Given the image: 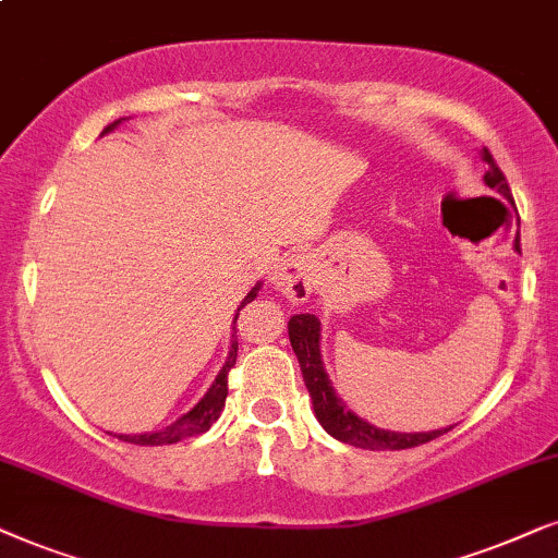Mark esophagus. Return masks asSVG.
<instances>
[{
  "mask_svg": "<svg viewBox=\"0 0 558 558\" xmlns=\"http://www.w3.org/2000/svg\"><path fill=\"white\" fill-rule=\"evenodd\" d=\"M314 259H311L306 252H299V255L283 259L272 275V288L291 303H306L311 299V293H314Z\"/></svg>",
  "mask_w": 558,
  "mask_h": 558,
  "instance_id": "1",
  "label": "esophagus"
}]
</instances>
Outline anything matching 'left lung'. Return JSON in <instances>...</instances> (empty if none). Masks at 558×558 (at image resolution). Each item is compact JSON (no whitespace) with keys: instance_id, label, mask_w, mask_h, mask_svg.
<instances>
[{"instance_id":"left-lung-1","label":"left lung","mask_w":558,"mask_h":558,"mask_svg":"<svg viewBox=\"0 0 558 558\" xmlns=\"http://www.w3.org/2000/svg\"><path fill=\"white\" fill-rule=\"evenodd\" d=\"M482 160L487 162L489 170L485 173V183L489 189L500 193L512 204L510 185L505 181L502 170L497 168L493 155L487 147H482ZM512 250L521 252V234H515ZM288 337H291V347L295 356H299V365L303 373V383H306L311 403H314V413L318 423H322L326 434H331L337 441L352 444L356 449H369V451H385V449H411L418 444L439 439L441 434H447L451 428L439 430H423V434H400V430L377 428L373 423L360 418L354 411H349L344 400L337 396L333 385L324 369L322 360V322L314 314H295L288 322Z\"/></svg>"}]
</instances>
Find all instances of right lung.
<instances>
[{"mask_svg":"<svg viewBox=\"0 0 558 558\" xmlns=\"http://www.w3.org/2000/svg\"><path fill=\"white\" fill-rule=\"evenodd\" d=\"M117 124H122V119L111 122L109 128L101 132V135H107V132L114 130ZM259 286H263V283H257L242 299L240 308H236V314H234V324H236V316H240V311L247 306L250 301H255ZM234 333H236V329L232 326V347H229L225 367L219 369L217 377H214L211 388L206 390V396L198 400V403L193 405L189 413H183L181 418H175L166 428L153 430V434H135V436L119 434L117 439H122V441H128V444H140V447H162V444H175V441H181V439H191V436H198V434H204V430H209L214 426V421L219 418L221 411H225V400H227V392H229L227 390V377H229V369H232L234 362H236V339H234Z\"/></svg>","mask_w":558,"mask_h":558,"instance_id":"1","label":"right lung"}]
</instances>
